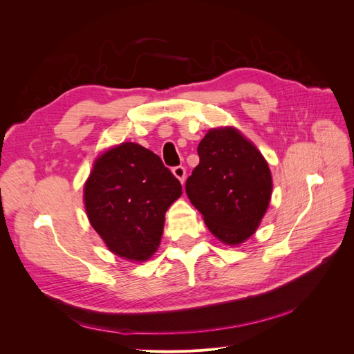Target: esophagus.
Instances as JSON below:
<instances>
[{"instance_id":"obj_1","label":"esophagus","mask_w":354,"mask_h":354,"mask_svg":"<svg viewBox=\"0 0 354 354\" xmlns=\"http://www.w3.org/2000/svg\"><path fill=\"white\" fill-rule=\"evenodd\" d=\"M173 174L181 181V183H185V180H186V168L185 167H181V165L174 167L173 168Z\"/></svg>"}]
</instances>
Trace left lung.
<instances>
[{
  "mask_svg": "<svg viewBox=\"0 0 354 354\" xmlns=\"http://www.w3.org/2000/svg\"><path fill=\"white\" fill-rule=\"evenodd\" d=\"M186 194L214 236L227 245L248 239L269 207L272 174L266 159L234 128L209 130Z\"/></svg>",
  "mask_w": 354,
  "mask_h": 354,
  "instance_id": "1",
  "label": "left lung"
}]
</instances>
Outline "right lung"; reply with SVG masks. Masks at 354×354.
Returning a JSON list of instances; mask_svg holds the SVG:
<instances>
[{
  "label": "right lung",
  "instance_id": "1",
  "mask_svg": "<svg viewBox=\"0 0 354 354\" xmlns=\"http://www.w3.org/2000/svg\"><path fill=\"white\" fill-rule=\"evenodd\" d=\"M180 195V181L160 158L136 143L103 153L84 186L91 226L112 252L133 261L158 250L165 212Z\"/></svg>",
  "mask_w": 354,
  "mask_h": 354
}]
</instances>
